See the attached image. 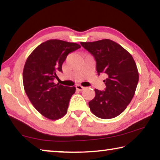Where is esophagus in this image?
<instances>
[{
    "label": "esophagus",
    "instance_id": "1",
    "mask_svg": "<svg viewBox=\"0 0 160 160\" xmlns=\"http://www.w3.org/2000/svg\"><path fill=\"white\" fill-rule=\"evenodd\" d=\"M75 88H76V90H78V91H82L84 90L83 87L81 86V85H79L75 86Z\"/></svg>",
    "mask_w": 160,
    "mask_h": 160
}]
</instances>
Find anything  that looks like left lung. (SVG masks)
Returning a JSON list of instances; mask_svg holds the SVG:
<instances>
[{"mask_svg": "<svg viewBox=\"0 0 160 160\" xmlns=\"http://www.w3.org/2000/svg\"><path fill=\"white\" fill-rule=\"evenodd\" d=\"M94 56L99 75L107 79L104 91L95 89V97L89 102L91 112L103 119L121 114L131 102L138 83V71L132 56L120 44L110 39L80 42Z\"/></svg>", "mask_w": 160, "mask_h": 160, "instance_id": "obj_1", "label": "left lung"}]
</instances>
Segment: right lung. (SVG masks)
<instances>
[{
    "label": "right lung",
    "instance_id": "obj_1",
    "mask_svg": "<svg viewBox=\"0 0 160 160\" xmlns=\"http://www.w3.org/2000/svg\"><path fill=\"white\" fill-rule=\"evenodd\" d=\"M80 47L76 43L50 39L38 46L27 59L24 88L32 105L46 118L57 120L67 113L75 88L55 84L53 80L62 72L68 54Z\"/></svg>",
    "mask_w": 160,
    "mask_h": 160
}]
</instances>
